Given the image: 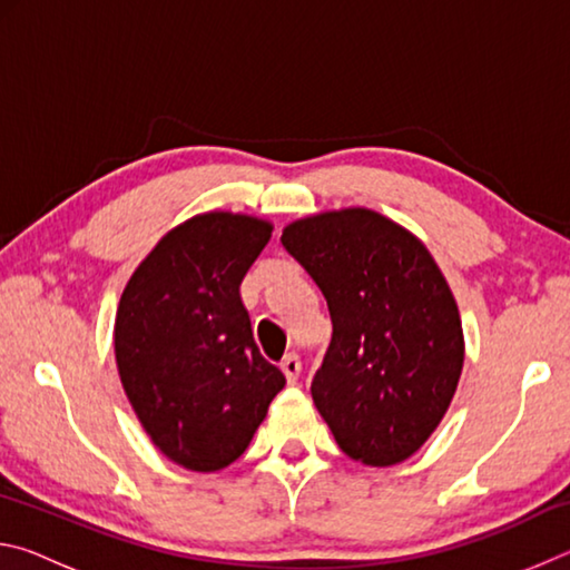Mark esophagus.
Wrapping results in <instances>:
<instances>
[{
  "label": "esophagus",
  "instance_id": "esophagus-1",
  "mask_svg": "<svg viewBox=\"0 0 570 570\" xmlns=\"http://www.w3.org/2000/svg\"><path fill=\"white\" fill-rule=\"evenodd\" d=\"M282 372L286 374L288 384H294L298 380V374H302V360H298V354H286L282 360Z\"/></svg>",
  "mask_w": 570,
  "mask_h": 570
}]
</instances>
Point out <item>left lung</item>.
I'll return each mask as SVG.
<instances>
[{
	"instance_id": "left-lung-1",
	"label": "left lung",
	"mask_w": 570,
	"mask_h": 570,
	"mask_svg": "<svg viewBox=\"0 0 570 570\" xmlns=\"http://www.w3.org/2000/svg\"><path fill=\"white\" fill-rule=\"evenodd\" d=\"M282 244L332 316L330 350L312 380L316 410L344 455L397 465L445 417L465 360L445 276L420 238L370 208L294 220Z\"/></svg>"
}]
</instances>
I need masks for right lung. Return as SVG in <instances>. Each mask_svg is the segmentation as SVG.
<instances>
[{"label":"right lung","instance_id":"obj_1","mask_svg":"<svg viewBox=\"0 0 570 570\" xmlns=\"http://www.w3.org/2000/svg\"><path fill=\"white\" fill-rule=\"evenodd\" d=\"M272 224L210 210L168 230L135 268L115 316V362L163 455L216 472L244 455L286 377L266 362L238 286Z\"/></svg>","mask_w":570,"mask_h":570}]
</instances>
